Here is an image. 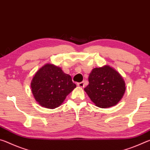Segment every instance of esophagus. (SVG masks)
<instances>
[{
    "mask_svg": "<svg viewBox=\"0 0 150 150\" xmlns=\"http://www.w3.org/2000/svg\"><path fill=\"white\" fill-rule=\"evenodd\" d=\"M77 86L78 87H80V88H83L84 86V83L83 82H79V83H78L77 84Z\"/></svg>",
    "mask_w": 150,
    "mask_h": 150,
    "instance_id": "34e87169",
    "label": "esophagus"
}]
</instances>
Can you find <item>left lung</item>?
<instances>
[{
    "label": "left lung",
    "instance_id": "1",
    "mask_svg": "<svg viewBox=\"0 0 150 150\" xmlns=\"http://www.w3.org/2000/svg\"><path fill=\"white\" fill-rule=\"evenodd\" d=\"M88 81L89 84L84 88V91L92 102L101 108L116 105L126 91L123 78L108 65L92 69Z\"/></svg>",
    "mask_w": 150,
    "mask_h": 150
}]
</instances>
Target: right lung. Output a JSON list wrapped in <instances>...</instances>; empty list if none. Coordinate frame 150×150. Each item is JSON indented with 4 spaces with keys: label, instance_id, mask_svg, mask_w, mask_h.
Returning <instances> with one entry per match:
<instances>
[{
    "label": "right lung",
    "instance_id": "1",
    "mask_svg": "<svg viewBox=\"0 0 150 150\" xmlns=\"http://www.w3.org/2000/svg\"><path fill=\"white\" fill-rule=\"evenodd\" d=\"M30 86L38 104L45 108L54 109L62 104L76 85L60 67L48 63L36 72Z\"/></svg>",
    "mask_w": 150,
    "mask_h": 150
}]
</instances>
